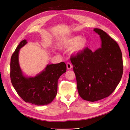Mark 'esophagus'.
<instances>
[{"instance_id": "1", "label": "esophagus", "mask_w": 130, "mask_h": 130, "mask_svg": "<svg viewBox=\"0 0 130 130\" xmlns=\"http://www.w3.org/2000/svg\"><path fill=\"white\" fill-rule=\"evenodd\" d=\"M72 68V64L70 62H68L67 63V68L68 69H71Z\"/></svg>"}]
</instances>
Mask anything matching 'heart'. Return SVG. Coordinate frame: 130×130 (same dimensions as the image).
Instances as JSON below:
<instances>
[{"instance_id":"b5f03b06","label":"heart","mask_w":130,"mask_h":130,"mask_svg":"<svg viewBox=\"0 0 130 130\" xmlns=\"http://www.w3.org/2000/svg\"><path fill=\"white\" fill-rule=\"evenodd\" d=\"M87 40L79 36H73L62 41L59 45L63 48H72L74 52L79 53L83 51L87 46Z\"/></svg>"}]
</instances>
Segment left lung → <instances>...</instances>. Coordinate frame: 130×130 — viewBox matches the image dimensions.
I'll return each mask as SVG.
<instances>
[{
    "label": "left lung",
    "mask_w": 130,
    "mask_h": 130,
    "mask_svg": "<svg viewBox=\"0 0 130 130\" xmlns=\"http://www.w3.org/2000/svg\"><path fill=\"white\" fill-rule=\"evenodd\" d=\"M93 30L100 37V48L95 52L86 48L70 58L78 94L84 100L90 102L111 94L123 72L122 53L117 43L103 30L97 28Z\"/></svg>",
    "instance_id": "8db88e82"
}]
</instances>
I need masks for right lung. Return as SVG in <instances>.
I'll return each instance as SVG.
<instances>
[{
  "instance_id": "right-lung-1",
  "label": "right lung",
  "mask_w": 130,
  "mask_h": 130,
  "mask_svg": "<svg viewBox=\"0 0 130 130\" xmlns=\"http://www.w3.org/2000/svg\"><path fill=\"white\" fill-rule=\"evenodd\" d=\"M27 43L26 40L21 41L11 56V83L19 96L26 103L37 106L48 105L56 96L58 80L66 73V64L63 62L57 64H48L36 76L25 75L19 65V53Z\"/></svg>"
}]
</instances>
